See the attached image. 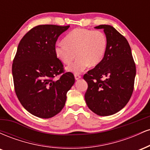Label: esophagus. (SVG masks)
Segmentation results:
<instances>
[{
	"label": "esophagus",
	"mask_w": 150,
	"mask_h": 150,
	"mask_svg": "<svg viewBox=\"0 0 150 150\" xmlns=\"http://www.w3.org/2000/svg\"><path fill=\"white\" fill-rule=\"evenodd\" d=\"M81 77V75L80 74H75V80H78V79H80Z\"/></svg>",
	"instance_id": "34e87169"
}]
</instances>
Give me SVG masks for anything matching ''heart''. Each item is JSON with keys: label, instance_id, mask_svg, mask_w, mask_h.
Returning a JSON list of instances; mask_svg holds the SVG:
<instances>
[{"label": "heart", "instance_id": "heart-1", "mask_svg": "<svg viewBox=\"0 0 150 150\" xmlns=\"http://www.w3.org/2000/svg\"><path fill=\"white\" fill-rule=\"evenodd\" d=\"M108 48V38L100 30L77 28L65 36L63 42L58 43L55 53L63 64L75 74L80 73L89 66H96L104 59Z\"/></svg>", "mask_w": 150, "mask_h": 150}]
</instances>
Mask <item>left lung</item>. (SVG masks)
<instances>
[{
	"instance_id": "obj_1",
	"label": "left lung",
	"mask_w": 150,
	"mask_h": 150,
	"mask_svg": "<svg viewBox=\"0 0 150 150\" xmlns=\"http://www.w3.org/2000/svg\"><path fill=\"white\" fill-rule=\"evenodd\" d=\"M108 38L104 59L83 78L88 84L85 94L89 109L101 116L113 115L128 104L134 89L136 67L128 41L114 27L101 25Z\"/></svg>"
}]
</instances>
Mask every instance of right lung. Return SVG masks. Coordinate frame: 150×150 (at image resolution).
<instances>
[{
	"label": "right lung",
	"instance_id": "obj_1",
	"mask_svg": "<svg viewBox=\"0 0 150 150\" xmlns=\"http://www.w3.org/2000/svg\"><path fill=\"white\" fill-rule=\"evenodd\" d=\"M70 26L40 25L20 40L12 65L15 92L34 116L49 118L64 107L75 77L65 72L55 53L58 37ZM56 76L58 79H56Z\"/></svg>",
	"mask_w": 150,
	"mask_h": 150
}]
</instances>
